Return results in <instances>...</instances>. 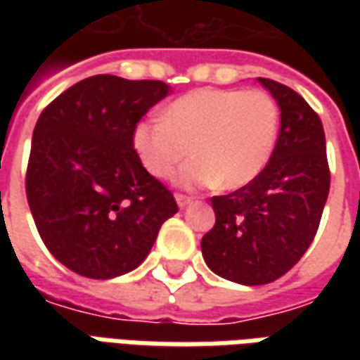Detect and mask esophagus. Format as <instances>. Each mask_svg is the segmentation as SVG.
<instances>
[{"instance_id":"1","label":"esophagus","mask_w":360,"mask_h":360,"mask_svg":"<svg viewBox=\"0 0 360 360\" xmlns=\"http://www.w3.org/2000/svg\"><path fill=\"white\" fill-rule=\"evenodd\" d=\"M175 200H177V204H179V208H185L187 204L193 202V196L183 195V193H177V195H175Z\"/></svg>"}]
</instances>
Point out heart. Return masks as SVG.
Segmentation results:
<instances>
[{
    "label": "heart",
    "instance_id": "b5f03b06",
    "mask_svg": "<svg viewBox=\"0 0 360 360\" xmlns=\"http://www.w3.org/2000/svg\"><path fill=\"white\" fill-rule=\"evenodd\" d=\"M279 129V110L266 90L202 89L177 98L162 119L134 127L133 146L158 179L177 175L183 187L227 188L249 185L270 162Z\"/></svg>",
    "mask_w": 360,
    "mask_h": 360
}]
</instances>
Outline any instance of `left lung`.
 Instances as JSON below:
<instances>
[{"instance_id": "obj_1", "label": "left lung", "mask_w": 360, "mask_h": 360, "mask_svg": "<svg viewBox=\"0 0 360 360\" xmlns=\"http://www.w3.org/2000/svg\"><path fill=\"white\" fill-rule=\"evenodd\" d=\"M281 110L278 142L264 172L249 185L212 196L216 224L202 237L206 264L243 285L271 283L307 252L330 193L322 121L301 94L258 79Z\"/></svg>"}]
</instances>
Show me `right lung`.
I'll use <instances>...</instances> for the list:
<instances>
[{
	"mask_svg": "<svg viewBox=\"0 0 360 360\" xmlns=\"http://www.w3.org/2000/svg\"><path fill=\"white\" fill-rule=\"evenodd\" d=\"M167 96L162 81L94 75L50 102L36 121L27 198L59 262L90 279L134 270L177 208L134 152L142 115Z\"/></svg>",
	"mask_w": 360,
	"mask_h": 360,
	"instance_id": "right-lung-1",
	"label": "right lung"
}]
</instances>
